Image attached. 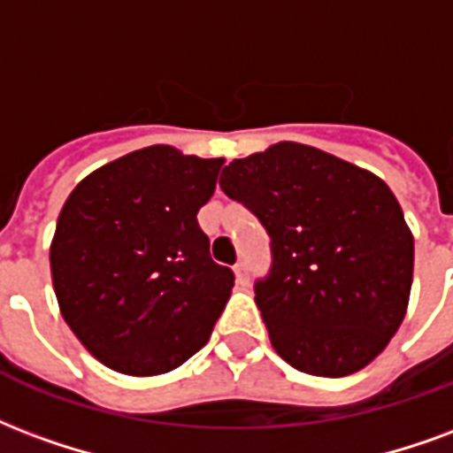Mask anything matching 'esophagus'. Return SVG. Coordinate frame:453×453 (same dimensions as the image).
Here are the masks:
<instances>
[{"instance_id":"obj_1","label":"esophagus","mask_w":453,"mask_h":453,"mask_svg":"<svg viewBox=\"0 0 453 453\" xmlns=\"http://www.w3.org/2000/svg\"><path fill=\"white\" fill-rule=\"evenodd\" d=\"M233 271H235V276H237V280H240V283H247V280H250V273H247V261H237L235 266H233Z\"/></svg>"}]
</instances>
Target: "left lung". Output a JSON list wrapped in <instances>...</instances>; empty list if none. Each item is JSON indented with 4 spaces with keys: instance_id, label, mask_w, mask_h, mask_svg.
Masks as SVG:
<instances>
[{
    "instance_id": "left-lung-1",
    "label": "left lung",
    "mask_w": 453,
    "mask_h": 453,
    "mask_svg": "<svg viewBox=\"0 0 453 453\" xmlns=\"http://www.w3.org/2000/svg\"><path fill=\"white\" fill-rule=\"evenodd\" d=\"M220 189L271 237V271L254 300L276 353L317 377L370 365L401 326L413 283V235L387 184L280 142L223 167Z\"/></svg>"
}]
</instances>
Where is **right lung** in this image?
Wrapping results in <instances>:
<instances>
[{
    "instance_id": "obj_1",
    "label": "right lung",
    "mask_w": 453,
    "mask_h": 453,
    "mask_svg": "<svg viewBox=\"0 0 453 453\" xmlns=\"http://www.w3.org/2000/svg\"><path fill=\"white\" fill-rule=\"evenodd\" d=\"M223 158L149 146L90 173L57 218L50 269L69 329L110 370L153 377L189 360L235 273L211 259L196 213Z\"/></svg>"
}]
</instances>
